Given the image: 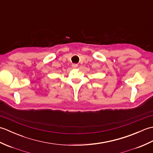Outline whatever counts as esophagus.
Returning <instances> with one entry per match:
<instances>
[{
  "mask_svg": "<svg viewBox=\"0 0 153 153\" xmlns=\"http://www.w3.org/2000/svg\"><path fill=\"white\" fill-rule=\"evenodd\" d=\"M71 66H72V67H73V68H77V64H73L72 65H71Z\"/></svg>",
  "mask_w": 153,
  "mask_h": 153,
  "instance_id": "34e87169",
  "label": "esophagus"
}]
</instances>
